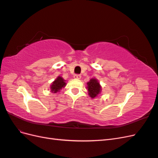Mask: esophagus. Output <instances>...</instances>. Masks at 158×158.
I'll return each mask as SVG.
<instances>
[{"instance_id":"1","label":"esophagus","mask_w":158,"mask_h":158,"mask_svg":"<svg viewBox=\"0 0 158 158\" xmlns=\"http://www.w3.org/2000/svg\"><path fill=\"white\" fill-rule=\"evenodd\" d=\"M81 78H82V76H81L79 75V74H75V75L74 76V79H78V80H79V79H80Z\"/></svg>"}]
</instances>
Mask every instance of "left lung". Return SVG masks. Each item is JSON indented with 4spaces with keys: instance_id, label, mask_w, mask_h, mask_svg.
I'll use <instances>...</instances> for the list:
<instances>
[{
    "instance_id": "left-lung-1",
    "label": "left lung",
    "mask_w": 158,
    "mask_h": 158,
    "mask_svg": "<svg viewBox=\"0 0 158 158\" xmlns=\"http://www.w3.org/2000/svg\"><path fill=\"white\" fill-rule=\"evenodd\" d=\"M88 93L89 97L92 99L97 98L98 95L102 93V86L100 85L99 80L96 78H93L90 79L88 82H87Z\"/></svg>"
}]
</instances>
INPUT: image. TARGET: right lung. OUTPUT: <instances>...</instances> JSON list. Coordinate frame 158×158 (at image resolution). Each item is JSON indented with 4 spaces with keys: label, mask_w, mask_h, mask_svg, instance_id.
<instances>
[{
    "label": "right lung",
    "mask_w": 158,
    "mask_h": 158,
    "mask_svg": "<svg viewBox=\"0 0 158 158\" xmlns=\"http://www.w3.org/2000/svg\"><path fill=\"white\" fill-rule=\"evenodd\" d=\"M66 80H64L60 76H57V78L50 85L51 92L53 94L59 92L62 89L66 86Z\"/></svg>",
    "instance_id": "right-lung-1"
}]
</instances>
